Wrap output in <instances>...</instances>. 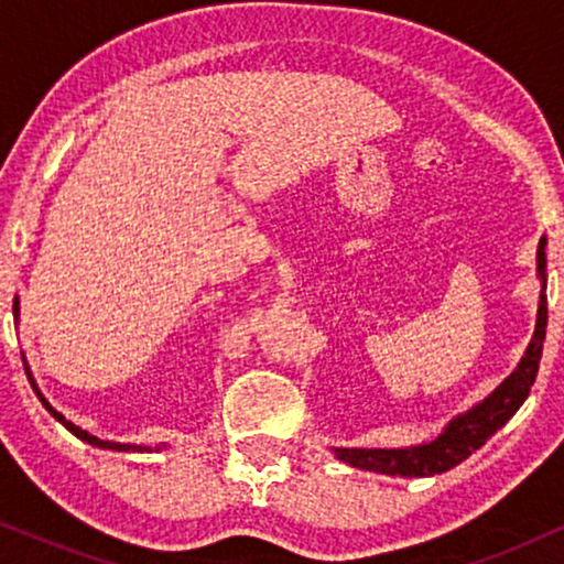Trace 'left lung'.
Listing matches in <instances>:
<instances>
[{"instance_id":"left-lung-1","label":"left lung","mask_w":564,"mask_h":564,"mask_svg":"<svg viewBox=\"0 0 564 564\" xmlns=\"http://www.w3.org/2000/svg\"><path fill=\"white\" fill-rule=\"evenodd\" d=\"M546 241H539L536 251V272L542 276V295H539V311H536V328L531 336V344L527 346L519 367L490 392L482 403L469 408L467 413L457 415L446 423V429L438 434L434 442L408 446V449H334L336 457L346 462V465L369 469V473L392 475V477H429L446 473V469L457 467L462 459L488 442L506 421L519 411L523 400L529 398L531 384L536 380L539 359H542V344L546 336V295H544V257Z\"/></svg>"}]
</instances>
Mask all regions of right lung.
<instances>
[{"label":"right lung","mask_w":564,"mask_h":564,"mask_svg":"<svg viewBox=\"0 0 564 564\" xmlns=\"http://www.w3.org/2000/svg\"><path fill=\"white\" fill-rule=\"evenodd\" d=\"M12 311H14V315L20 313V303H18V297H14V305H12ZM22 365H25V375H28V380H30V384H33V390H35V395L41 398V403L45 405V411H48L53 419L56 421H61L64 423V426L72 431V434L76 436V438H82V442H87V444H91V446H99V449H112V452H151V446H145V444H120V442H105V438H97V436H91L89 431H84V429H79V426H74L72 421H66L64 415H61L56 408H53L48 400L43 398V392L37 390V384H35V380H33V375H30V367H28V361H25V357H22ZM156 452H159V446H156Z\"/></svg>","instance_id":"obj_1"}]
</instances>
